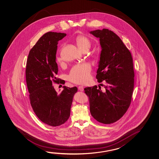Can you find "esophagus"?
Instances as JSON below:
<instances>
[{
    "mask_svg": "<svg viewBox=\"0 0 159 159\" xmlns=\"http://www.w3.org/2000/svg\"><path fill=\"white\" fill-rule=\"evenodd\" d=\"M78 89L79 91H84V87L83 86H79L78 87Z\"/></svg>",
    "mask_w": 159,
    "mask_h": 159,
    "instance_id": "esophagus-1",
    "label": "esophagus"
}]
</instances>
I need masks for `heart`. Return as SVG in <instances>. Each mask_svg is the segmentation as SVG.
Instances as JSON below:
<instances>
[{"mask_svg":"<svg viewBox=\"0 0 159 159\" xmlns=\"http://www.w3.org/2000/svg\"><path fill=\"white\" fill-rule=\"evenodd\" d=\"M76 43L79 49H89L91 47V41L88 37L79 35L76 38ZM57 61L60 62L61 57H58ZM91 68L88 64L83 63L73 66L69 75V80L76 84H85L89 80L90 76Z\"/></svg>","mask_w":159,"mask_h":159,"instance_id":"heart-1","label":"heart"}]
</instances>
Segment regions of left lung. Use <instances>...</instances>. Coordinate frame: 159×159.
<instances>
[{
    "instance_id": "1",
    "label": "left lung",
    "mask_w": 159,
    "mask_h": 159,
    "mask_svg": "<svg viewBox=\"0 0 159 159\" xmlns=\"http://www.w3.org/2000/svg\"><path fill=\"white\" fill-rule=\"evenodd\" d=\"M90 33L99 38L102 48L96 78L99 83L105 80L106 84L104 92L96 85L85 88L84 91L92 116L110 124L119 120L130 106L134 85L133 58L113 31L98 29Z\"/></svg>"
}]
</instances>
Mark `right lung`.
I'll list each match as a JSON object with an SVG mask.
<instances>
[{
    "label": "right lung",
    "instance_id": "obj_1",
    "mask_svg": "<svg viewBox=\"0 0 159 159\" xmlns=\"http://www.w3.org/2000/svg\"><path fill=\"white\" fill-rule=\"evenodd\" d=\"M66 34L48 32L32 48L26 62V81L30 104L35 114L42 122L52 126L64 124L70 115L74 86H63L57 94L52 82L63 84L55 76L58 68L56 54L58 42Z\"/></svg>",
    "mask_w": 159,
    "mask_h": 159
}]
</instances>
